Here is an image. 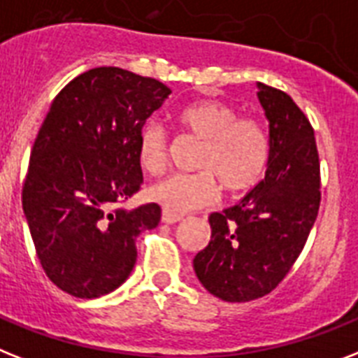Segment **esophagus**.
Wrapping results in <instances>:
<instances>
[{
  "label": "esophagus",
  "mask_w": 358,
  "mask_h": 358,
  "mask_svg": "<svg viewBox=\"0 0 358 358\" xmlns=\"http://www.w3.org/2000/svg\"><path fill=\"white\" fill-rule=\"evenodd\" d=\"M182 219H184L182 215L171 213L167 209H164V213H162V222H165V224H174V222H180Z\"/></svg>",
  "instance_id": "1"
}]
</instances>
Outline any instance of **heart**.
<instances>
[{
	"instance_id": "b5f03b06",
	"label": "heart",
	"mask_w": 358,
	"mask_h": 358,
	"mask_svg": "<svg viewBox=\"0 0 358 358\" xmlns=\"http://www.w3.org/2000/svg\"><path fill=\"white\" fill-rule=\"evenodd\" d=\"M237 110L222 101H199L178 113L180 127L202 141L194 174H171L150 185L149 196L171 213L184 215L211 204L219 194H241L263 178L270 158V141L254 117H237ZM139 162L149 173L167 164V134L149 123L139 136Z\"/></svg>"
}]
</instances>
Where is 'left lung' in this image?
Masks as SVG:
<instances>
[{
	"label": "left lung",
	"instance_id": "left-lung-1",
	"mask_svg": "<svg viewBox=\"0 0 358 358\" xmlns=\"http://www.w3.org/2000/svg\"><path fill=\"white\" fill-rule=\"evenodd\" d=\"M257 88L270 129L264 178L239 204L209 215L211 241L193 259L200 283L224 301L272 292L301 254L320 208V159L309 119L281 90Z\"/></svg>",
	"mask_w": 358,
	"mask_h": 358
}]
</instances>
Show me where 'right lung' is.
<instances>
[{"instance_id": "obj_1", "label": "right lung", "mask_w": 358, "mask_h": 358, "mask_svg": "<svg viewBox=\"0 0 358 358\" xmlns=\"http://www.w3.org/2000/svg\"><path fill=\"white\" fill-rule=\"evenodd\" d=\"M171 90L121 68H94L55 97L34 139L22 204L43 272L83 300L132 272L136 237L162 219L158 204L117 208L143 184L139 136Z\"/></svg>"}]
</instances>
